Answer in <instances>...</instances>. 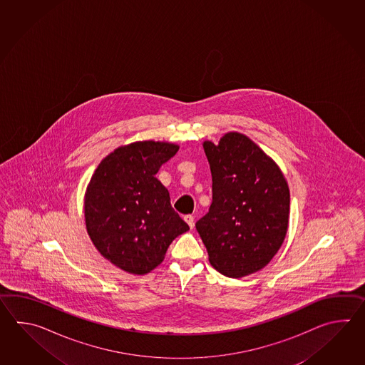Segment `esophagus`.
<instances>
[{
	"mask_svg": "<svg viewBox=\"0 0 365 365\" xmlns=\"http://www.w3.org/2000/svg\"><path fill=\"white\" fill-rule=\"evenodd\" d=\"M184 220H185L186 223H187V225H189V227H190V228H193V227H194L193 215H185V217H184Z\"/></svg>",
	"mask_w": 365,
	"mask_h": 365,
	"instance_id": "obj_1",
	"label": "esophagus"
}]
</instances>
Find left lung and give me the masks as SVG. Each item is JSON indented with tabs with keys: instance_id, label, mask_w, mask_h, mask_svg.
<instances>
[{
	"instance_id": "1",
	"label": "left lung",
	"mask_w": 365,
	"mask_h": 365,
	"mask_svg": "<svg viewBox=\"0 0 365 365\" xmlns=\"http://www.w3.org/2000/svg\"><path fill=\"white\" fill-rule=\"evenodd\" d=\"M212 178L209 212L195 228L212 267L230 278L261 270L286 237L289 189L279 167L240 133L203 143Z\"/></svg>"
}]
</instances>
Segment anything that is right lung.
Listing matches in <instances>:
<instances>
[{"label": "right lung", "instance_id": "obj_1", "mask_svg": "<svg viewBox=\"0 0 365 365\" xmlns=\"http://www.w3.org/2000/svg\"><path fill=\"white\" fill-rule=\"evenodd\" d=\"M178 151L176 145L154 140L116 148L101 160L87 186V232L101 256L125 272H151L172 241L189 230L155 178Z\"/></svg>", "mask_w": 365, "mask_h": 365}]
</instances>
